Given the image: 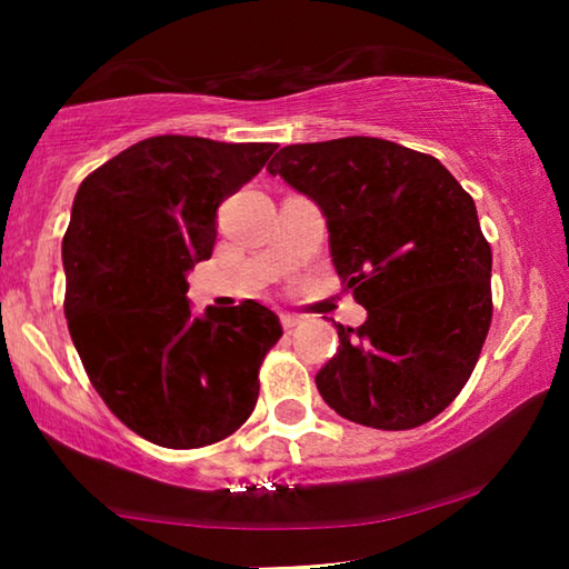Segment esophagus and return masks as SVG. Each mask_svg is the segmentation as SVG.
I'll use <instances>...</instances> for the list:
<instances>
[{
	"label": "esophagus",
	"mask_w": 569,
	"mask_h": 569,
	"mask_svg": "<svg viewBox=\"0 0 569 569\" xmlns=\"http://www.w3.org/2000/svg\"><path fill=\"white\" fill-rule=\"evenodd\" d=\"M279 321H282V326H284L287 331H292L295 326L300 323V318H298V316H292V313H282V316H279Z\"/></svg>",
	"instance_id": "34e87169"
}]
</instances>
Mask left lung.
Returning <instances> with one entry per match:
<instances>
[{
	"label": "left lung",
	"mask_w": 569,
	"mask_h": 569,
	"mask_svg": "<svg viewBox=\"0 0 569 569\" xmlns=\"http://www.w3.org/2000/svg\"><path fill=\"white\" fill-rule=\"evenodd\" d=\"M267 170L321 207L337 274L368 310L360 329L337 326L318 393L376 430L430 422L492 323V248L473 199L432 154L376 137L282 147Z\"/></svg>",
	"instance_id": "left-lung-1"
}]
</instances>
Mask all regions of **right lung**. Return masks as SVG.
<instances>
[{
  "label": "right lung",
  "mask_w": 569,
  "mask_h": 569,
  "mask_svg": "<svg viewBox=\"0 0 569 569\" xmlns=\"http://www.w3.org/2000/svg\"><path fill=\"white\" fill-rule=\"evenodd\" d=\"M274 150L150 137L77 189L61 243L69 333L106 407L154 446H212L259 399V368L282 337L277 313L243 300L193 316L186 274L212 256L217 207Z\"/></svg>",
  "instance_id": "1"
}]
</instances>
